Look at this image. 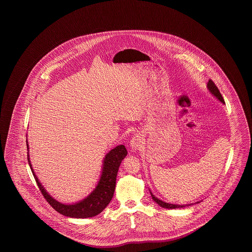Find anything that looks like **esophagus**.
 <instances>
[{
  "label": "esophagus",
  "instance_id": "esophagus-1",
  "mask_svg": "<svg viewBox=\"0 0 252 252\" xmlns=\"http://www.w3.org/2000/svg\"><path fill=\"white\" fill-rule=\"evenodd\" d=\"M144 136L141 133H137L133 136V138L130 141V146H131L132 150H136L138 149L141 145L144 144Z\"/></svg>",
  "mask_w": 252,
  "mask_h": 252
}]
</instances>
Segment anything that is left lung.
I'll list each match as a JSON object with an SVG mask.
<instances>
[{"label": "left lung", "instance_id": "left-lung-1", "mask_svg": "<svg viewBox=\"0 0 252 252\" xmlns=\"http://www.w3.org/2000/svg\"><path fill=\"white\" fill-rule=\"evenodd\" d=\"M208 89H209V91H210L214 95L216 96L217 99H219L223 104H225V101H224L223 96L221 95V94H220L218 88L216 87V85L215 84V82H214L213 80H211V79H210L209 82H208ZM150 193H151V196H152L153 200L158 204L160 207H162V208H166V209H178V208H180H180L185 207L184 205H175V204L165 203V202L159 200L158 198H157L156 196H154L152 192H150Z\"/></svg>", "mask_w": 252, "mask_h": 252}]
</instances>
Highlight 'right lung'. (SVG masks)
I'll list each match as a JSON object with an SVG mask.
<instances>
[{
    "label": "right lung",
    "mask_w": 252,
    "mask_h": 252,
    "mask_svg": "<svg viewBox=\"0 0 252 252\" xmlns=\"http://www.w3.org/2000/svg\"><path fill=\"white\" fill-rule=\"evenodd\" d=\"M26 144L28 148V144ZM126 155H127L126 148L123 144L118 145L114 149L110 150L105 157L102 176L94 191L81 202L72 204V205L60 203L59 201L55 200L54 198H52L37 180L33 169L31 167L32 165H31L28 154H27V159H28L29 166L31 168V171L33 173V176L36 180L37 187L39 188V191L42 193L43 197L47 200V202L51 205L52 208H54L58 213H60L63 216L73 217V218H88V217L97 216L100 213H102L103 210L110 202L115 191L116 177H117L121 161Z\"/></svg>",
    "instance_id": "add662e5"
}]
</instances>
